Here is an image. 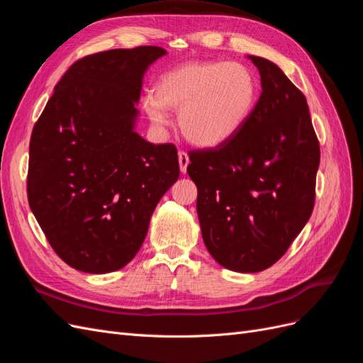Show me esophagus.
Instances as JSON below:
<instances>
[{
  "label": "esophagus",
  "instance_id": "1",
  "mask_svg": "<svg viewBox=\"0 0 363 363\" xmlns=\"http://www.w3.org/2000/svg\"><path fill=\"white\" fill-rule=\"evenodd\" d=\"M179 163H180V171L184 174L186 169H188V164H189V156H188V152L183 150L179 151Z\"/></svg>",
  "mask_w": 363,
  "mask_h": 363
}]
</instances>
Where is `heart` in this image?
Segmentation results:
<instances>
[{
	"mask_svg": "<svg viewBox=\"0 0 363 363\" xmlns=\"http://www.w3.org/2000/svg\"><path fill=\"white\" fill-rule=\"evenodd\" d=\"M259 100V82L236 62H188L160 75L145 111L156 124L179 111L184 138L200 147H218L247 124Z\"/></svg>",
	"mask_w": 363,
	"mask_h": 363,
	"instance_id": "1",
	"label": "heart"
}]
</instances>
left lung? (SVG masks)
<instances>
[{
    "instance_id": "8db88e82",
    "label": "left lung",
    "mask_w": 363,
    "mask_h": 363,
    "mask_svg": "<svg viewBox=\"0 0 363 363\" xmlns=\"http://www.w3.org/2000/svg\"><path fill=\"white\" fill-rule=\"evenodd\" d=\"M262 94L247 124L225 144L189 151L196 213L212 257L227 269L274 265L309 221L320 142L306 96L272 62L250 56Z\"/></svg>"
}]
</instances>
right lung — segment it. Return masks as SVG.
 <instances>
[{
    "instance_id": "right-lung-1",
    "label": "right lung",
    "mask_w": 363,
    "mask_h": 363,
    "mask_svg": "<svg viewBox=\"0 0 363 363\" xmlns=\"http://www.w3.org/2000/svg\"><path fill=\"white\" fill-rule=\"evenodd\" d=\"M164 52L136 47L79 59L33 127L28 204L51 248L74 269L125 267L179 179L175 145L150 144L133 130L142 77Z\"/></svg>"
}]
</instances>
